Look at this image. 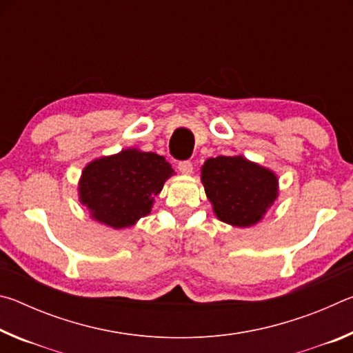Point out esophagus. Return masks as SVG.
<instances>
[{
  "label": "esophagus",
  "instance_id": "1",
  "mask_svg": "<svg viewBox=\"0 0 353 353\" xmlns=\"http://www.w3.org/2000/svg\"><path fill=\"white\" fill-rule=\"evenodd\" d=\"M177 168H179V171L182 172V174H185V176H190L191 172H193V163L191 162H187V160H185V162H181L177 165Z\"/></svg>",
  "mask_w": 353,
  "mask_h": 353
}]
</instances>
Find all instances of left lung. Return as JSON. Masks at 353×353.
I'll use <instances>...</instances> for the list:
<instances>
[{"label": "left lung", "instance_id": "left-lung-1", "mask_svg": "<svg viewBox=\"0 0 353 353\" xmlns=\"http://www.w3.org/2000/svg\"><path fill=\"white\" fill-rule=\"evenodd\" d=\"M201 181L216 218L235 227L260 223L279 198L276 172L243 155L207 159Z\"/></svg>", "mask_w": 353, "mask_h": 353}]
</instances>
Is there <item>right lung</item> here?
<instances>
[{"label":"right lung","instance_id":"right-lung-1","mask_svg":"<svg viewBox=\"0 0 353 353\" xmlns=\"http://www.w3.org/2000/svg\"><path fill=\"white\" fill-rule=\"evenodd\" d=\"M174 170L163 155L137 148L94 159L79 179V201L92 218L112 229H126L151 213L154 198Z\"/></svg>","mask_w":353,"mask_h":353}]
</instances>
